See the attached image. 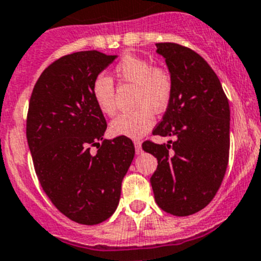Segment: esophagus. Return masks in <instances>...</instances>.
I'll use <instances>...</instances> for the list:
<instances>
[{
	"instance_id": "34e87169",
	"label": "esophagus",
	"mask_w": 261,
	"mask_h": 261,
	"mask_svg": "<svg viewBox=\"0 0 261 261\" xmlns=\"http://www.w3.org/2000/svg\"><path fill=\"white\" fill-rule=\"evenodd\" d=\"M135 147H136V153H137V155L142 153V146H141L140 140H135Z\"/></svg>"
}]
</instances>
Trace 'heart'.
<instances>
[{
  "label": "heart",
  "instance_id": "b5f03b06",
  "mask_svg": "<svg viewBox=\"0 0 261 261\" xmlns=\"http://www.w3.org/2000/svg\"><path fill=\"white\" fill-rule=\"evenodd\" d=\"M121 83L135 84L133 103L137 109L120 114L110 123L113 136L138 138L145 136L155 124L153 111L161 113L168 108L173 96V76L165 66H152L147 59L125 55L114 68ZM92 97L103 115L116 111V92L113 79L98 75L92 83Z\"/></svg>",
  "mask_w": 261,
  "mask_h": 261
}]
</instances>
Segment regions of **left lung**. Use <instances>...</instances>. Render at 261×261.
<instances>
[{"instance_id": "8db88e82", "label": "left lung", "mask_w": 261, "mask_h": 261, "mask_svg": "<svg viewBox=\"0 0 261 261\" xmlns=\"http://www.w3.org/2000/svg\"><path fill=\"white\" fill-rule=\"evenodd\" d=\"M156 48L172 73L174 88L152 135L175 141H146L142 148L158 159L150 182L159 207L187 217L209 205L224 178L229 103L218 75L197 52L172 42L156 43Z\"/></svg>"}]
</instances>
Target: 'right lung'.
<instances>
[{
	"label": "right lung",
	"instance_id": "obj_1",
	"mask_svg": "<svg viewBox=\"0 0 261 261\" xmlns=\"http://www.w3.org/2000/svg\"><path fill=\"white\" fill-rule=\"evenodd\" d=\"M115 59L98 51L65 55L44 69L29 100L27 140L37 177L56 209L79 224L114 214L135 158L128 137L103 140L108 124L91 93Z\"/></svg>",
	"mask_w": 261,
	"mask_h": 261
}]
</instances>
